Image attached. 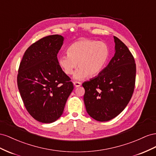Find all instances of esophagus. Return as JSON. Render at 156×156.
I'll return each instance as SVG.
<instances>
[{"label": "esophagus", "mask_w": 156, "mask_h": 156, "mask_svg": "<svg viewBox=\"0 0 156 156\" xmlns=\"http://www.w3.org/2000/svg\"><path fill=\"white\" fill-rule=\"evenodd\" d=\"M73 84L75 87H80L82 85V83L79 82H74Z\"/></svg>", "instance_id": "1"}]
</instances>
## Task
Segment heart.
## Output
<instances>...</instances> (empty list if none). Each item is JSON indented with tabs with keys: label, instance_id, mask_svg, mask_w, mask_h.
I'll use <instances>...</instances> for the list:
<instances>
[{
	"label": "heart",
	"instance_id": "heart-1",
	"mask_svg": "<svg viewBox=\"0 0 156 156\" xmlns=\"http://www.w3.org/2000/svg\"><path fill=\"white\" fill-rule=\"evenodd\" d=\"M109 49L106 44L92 40H81L69 47L67 54L59 57L58 63L64 73L70 75L76 71L74 78L83 80L99 74L108 60Z\"/></svg>",
	"mask_w": 156,
	"mask_h": 156
}]
</instances>
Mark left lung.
Wrapping results in <instances>:
<instances>
[{"label": "left lung", "mask_w": 156, "mask_h": 156, "mask_svg": "<svg viewBox=\"0 0 156 156\" xmlns=\"http://www.w3.org/2000/svg\"><path fill=\"white\" fill-rule=\"evenodd\" d=\"M115 54L94 78L82 83L87 114L99 122L116 117L128 105L134 91L135 59L126 44L114 37Z\"/></svg>", "instance_id": "1"}]
</instances>
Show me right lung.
<instances>
[{
  "mask_svg": "<svg viewBox=\"0 0 156 156\" xmlns=\"http://www.w3.org/2000/svg\"><path fill=\"white\" fill-rule=\"evenodd\" d=\"M63 41L59 34L40 39L27 48L20 65L17 81L21 99L31 116L42 123L61 117L74 89L57 57Z\"/></svg>",
  "mask_w": 156,
  "mask_h": 156,
  "instance_id": "obj_1",
  "label": "right lung"
}]
</instances>
